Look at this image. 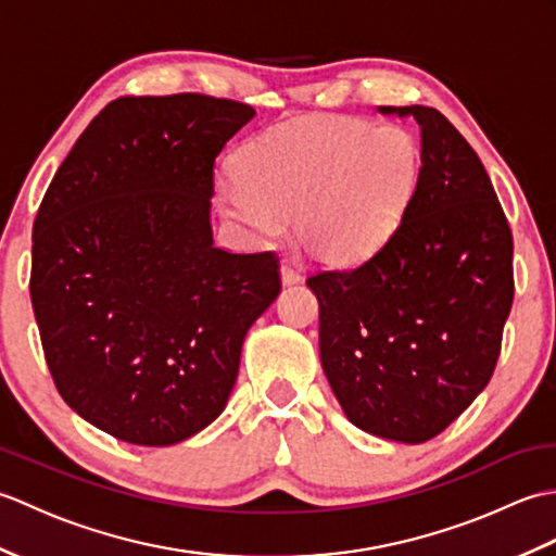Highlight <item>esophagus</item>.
<instances>
[{
  "mask_svg": "<svg viewBox=\"0 0 556 556\" xmlns=\"http://www.w3.org/2000/svg\"><path fill=\"white\" fill-rule=\"evenodd\" d=\"M299 281H301L299 267L293 265V263H289V260H285V263H281V285L291 287V285H299Z\"/></svg>",
  "mask_w": 556,
  "mask_h": 556,
  "instance_id": "obj_1",
  "label": "esophagus"
}]
</instances>
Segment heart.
I'll return each instance as SVG.
<instances>
[{"label": "heart", "instance_id": "obj_1", "mask_svg": "<svg viewBox=\"0 0 556 556\" xmlns=\"http://www.w3.org/2000/svg\"><path fill=\"white\" fill-rule=\"evenodd\" d=\"M418 143L401 126L325 116L281 126L243 150L241 179L217 188L224 215L257 239L296 217L303 251L353 263L399 227L416 188Z\"/></svg>", "mask_w": 556, "mask_h": 556}]
</instances>
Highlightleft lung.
I'll use <instances>...</instances> for the list:
<instances>
[{"label":"left lung","instance_id":"8db88e82","mask_svg":"<svg viewBox=\"0 0 556 556\" xmlns=\"http://www.w3.org/2000/svg\"><path fill=\"white\" fill-rule=\"evenodd\" d=\"M420 126L399 227L349 269H320V361L356 428L420 444L488 387L514 303V239L476 150L432 108H380Z\"/></svg>","mask_w":556,"mask_h":556}]
</instances>
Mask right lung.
<instances>
[{
	"label": "right lung",
	"instance_id": "right-lung-1",
	"mask_svg": "<svg viewBox=\"0 0 556 556\" xmlns=\"http://www.w3.org/2000/svg\"><path fill=\"white\" fill-rule=\"evenodd\" d=\"M251 104L179 92L110 102L33 224L30 301L47 368L83 420L169 446L215 420L279 257L212 243L215 160Z\"/></svg>",
	"mask_w": 556,
	"mask_h": 556
}]
</instances>
